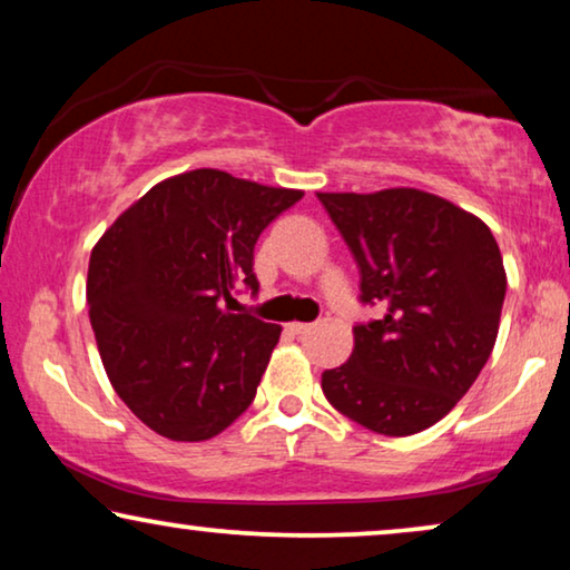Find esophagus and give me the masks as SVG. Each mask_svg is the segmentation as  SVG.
Instances as JSON below:
<instances>
[{
	"mask_svg": "<svg viewBox=\"0 0 570 570\" xmlns=\"http://www.w3.org/2000/svg\"><path fill=\"white\" fill-rule=\"evenodd\" d=\"M287 330H291L293 334H306L311 330V324H303V322H291L287 324Z\"/></svg>",
	"mask_w": 570,
	"mask_h": 570,
	"instance_id": "esophagus-1",
	"label": "esophagus"
}]
</instances>
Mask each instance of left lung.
I'll use <instances>...</instances> for the list:
<instances>
[{"instance_id": "left-lung-1", "label": "left lung", "mask_w": 570, "mask_h": 570, "mask_svg": "<svg viewBox=\"0 0 570 570\" xmlns=\"http://www.w3.org/2000/svg\"><path fill=\"white\" fill-rule=\"evenodd\" d=\"M361 267V301L384 316L353 326V355L324 371L334 407L384 435L446 417L493 353L503 256L478 215L423 189L318 191Z\"/></svg>"}]
</instances>
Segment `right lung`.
I'll return each mask as SVG.
<instances>
[{"label":"right lung","instance_id":"right-lung-1","mask_svg":"<svg viewBox=\"0 0 570 570\" xmlns=\"http://www.w3.org/2000/svg\"><path fill=\"white\" fill-rule=\"evenodd\" d=\"M301 189L217 168L155 184L92 246L88 306L98 353L121 402L163 439L207 441L254 402L279 324L233 314L256 291L254 246Z\"/></svg>","mask_w":570,"mask_h":570}]
</instances>
